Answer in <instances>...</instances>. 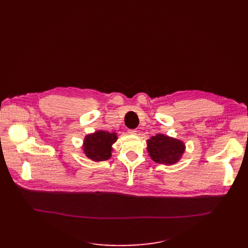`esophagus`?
I'll list each match as a JSON object with an SVG mask.
<instances>
[{
	"label": "esophagus",
	"mask_w": 248,
	"mask_h": 248,
	"mask_svg": "<svg viewBox=\"0 0 248 248\" xmlns=\"http://www.w3.org/2000/svg\"><path fill=\"white\" fill-rule=\"evenodd\" d=\"M137 129H128V134L129 135H137Z\"/></svg>",
	"instance_id": "esophagus-1"
}]
</instances>
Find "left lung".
Masks as SVG:
<instances>
[{"label": "left lung", "instance_id": "8db88e82", "mask_svg": "<svg viewBox=\"0 0 248 248\" xmlns=\"http://www.w3.org/2000/svg\"><path fill=\"white\" fill-rule=\"evenodd\" d=\"M147 144L150 157L158 164L177 163L185 151V146L181 140L162 134L152 137Z\"/></svg>", "mask_w": 248, "mask_h": 248}]
</instances>
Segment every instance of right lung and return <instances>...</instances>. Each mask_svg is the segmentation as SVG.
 Masks as SVG:
<instances>
[{"mask_svg":"<svg viewBox=\"0 0 248 248\" xmlns=\"http://www.w3.org/2000/svg\"><path fill=\"white\" fill-rule=\"evenodd\" d=\"M116 139L115 133L111 134L103 131L88 135L84 140V153L93 161H106L111 157V145Z\"/></svg>","mask_w":248,"mask_h":248,"instance_id":"1","label":"right lung"}]
</instances>
